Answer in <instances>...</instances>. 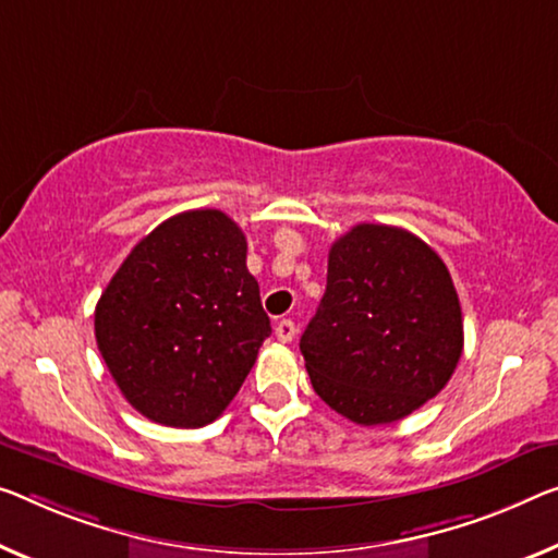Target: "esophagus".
Listing matches in <instances>:
<instances>
[{
	"label": "esophagus",
	"mask_w": 558,
	"mask_h": 558,
	"mask_svg": "<svg viewBox=\"0 0 558 558\" xmlns=\"http://www.w3.org/2000/svg\"><path fill=\"white\" fill-rule=\"evenodd\" d=\"M274 333H277V339L279 341H291L296 337V324L291 322V319H281V322H277V327H274Z\"/></svg>",
	"instance_id": "obj_1"
}]
</instances>
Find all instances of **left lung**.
<instances>
[{"label": "left lung", "instance_id": "1", "mask_svg": "<svg viewBox=\"0 0 558 558\" xmlns=\"http://www.w3.org/2000/svg\"><path fill=\"white\" fill-rule=\"evenodd\" d=\"M299 349L314 391L349 422L409 416L447 387L464 349L447 264L407 229L356 225L331 244Z\"/></svg>", "mask_w": 558, "mask_h": 558}]
</instances>
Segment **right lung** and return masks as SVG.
<instances>
[{"label":"right lung","instance_id":"1","mask_svg":"<svg viewBox=\"0 0 558 558\" xmlns=\"http://www.w3.org/2000/svg\"><path fill=\"white\" fill-rule=\"evenodd\" d=\"M269 333L244 231L219 209L161 221L94 308V337L119 391L151 422L179 428L221 416Z\"/></svg>","mask_w":558,"mask_h":558}]
</instances>
